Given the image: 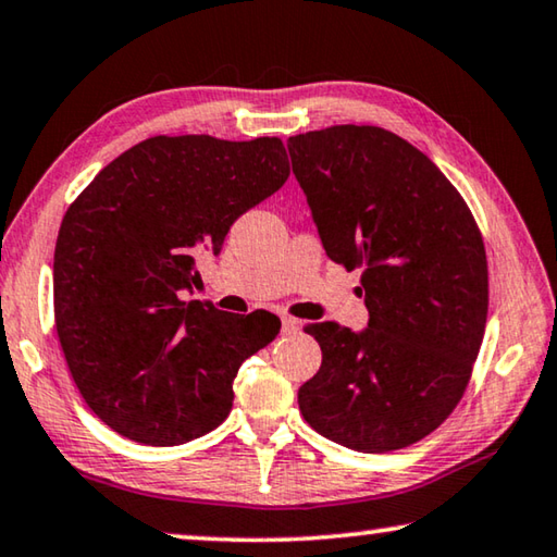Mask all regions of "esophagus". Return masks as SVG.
Segmentation results:
<instances>
[{
	"mask_svg": "<svg viewBox=\"0 0 557 557\" xmlns=\"http://www.w3.org/2000/svg\"><path fill=\"white\" fill-rule=\"evenodd\" d=\"M299 322L297 319H292V317H282V332L285 334H297L299 332Z\"/></svg>",
	"mask_w": 557,
	"mask_h": 557,
	"instance_id": "esophagus-1",
	"label": "esophagus"
}]
</instances>
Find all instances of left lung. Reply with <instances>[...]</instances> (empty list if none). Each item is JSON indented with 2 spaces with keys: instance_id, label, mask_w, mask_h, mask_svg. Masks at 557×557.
Listing matches in <instances>:
<instances>
[{
  "instance_id": "1",
  "label": "left lung",
  "mask_w": 557,
  "mask_h": 557,
  "mask_svg": "<svg viewBox=\"0 0 557 557\" xmlns=\"http://www.w3.org/2000/svg\"><path fill=\"white\" fill-rule=\"evenodd\" d=\"M326 256L361 268L369 329L305 326L322 366L297 393L319 435L393 451L449 418L474 369L488 309L486 250L449 178L403 137L334 125L289 137Z\"/></svg>"
}]
</instances>
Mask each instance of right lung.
I'll list each match as a JSON object with an SVG mask.
<instances>
[{
  "label": "right lung",
  "instance_id": "add662e5",
  "mask_svg": "<svg viewBox=\"0 0 557 557\" xmlns=\"http://www.w3.org/2000/svg\"><path fill=\"white\" fill-rule=\"evenodd\" d=\"M282 139L149 137L83 188L53 252V314L88 408L143 445H184L233 408L245 358L280 334L275 314L184 301L196 256L287 182Z\"/></svg>",
  "mask_w": 557,
  "mask_h": 557
}]
</instances>
